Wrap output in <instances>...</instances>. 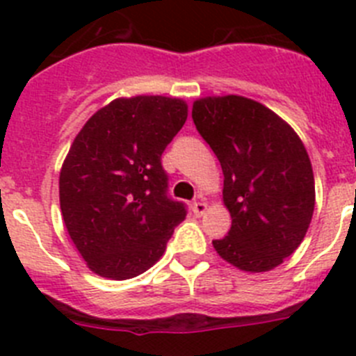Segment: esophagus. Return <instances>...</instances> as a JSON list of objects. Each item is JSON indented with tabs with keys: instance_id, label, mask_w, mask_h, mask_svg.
Wrapping results in <instances>:
<instances>
[{
	"instance_id": "1",
	"label": "esophagus",
	"mask_w": 356,
	"mask_h": 356,
	"mask_svg": "<svg viewBox=\"0 0 356 356\" xmlns=\"http://www.w3.org/2000/svg\"><path fill=\"white\" fill-rule=\"evenodd\" d=\"M207 209H209V207H207L205 201H194V203H193V210H194V213H196V216L205 213Z\"/></svg>"
}]
</instances>
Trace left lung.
Returning a JSON list of instances; mask_svg holds the SVG:
<instances>
[{
    "label": "left lung",
    "mask_w": 356,
    "mask_h": 356,
    "mask_svg": "<svg viewBox=\"0 0 356 356\" xmlns=\"http://www.w3.org/2000/svg\"><path fill=\"white\" fill-rule=\"evenodd\" d=\"M193 119L221 162L232 216L213 250L241 271H271L298 250L312 221L316 185L303 143L271 108L235 94L196 99Z\"/></svg>",
    "instance_id": "left-lung-1"
}]
</instances>
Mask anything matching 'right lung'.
Masks as SVG:
<instances>
[{
	"label": "right lung",
	"instance_id": "add662e5",
	"mask_svg": "<svg viewBox=\"0 0 356 356\" xmlns=\"http://www.w3.org/2000/svg\"><path fill=\"white\" fill-rule=\"evenodd\" d=\"M187 121L178 97H118L85 122L60 169L65 228L87 267L128 280L155 266L184 203L168 196L162 153Z\"/></svg>",
	"mask_w": 356,
	"mask_h": 356
}]
</instances>
